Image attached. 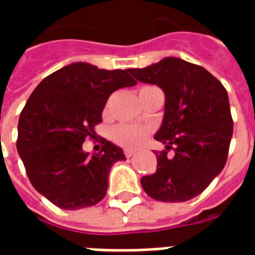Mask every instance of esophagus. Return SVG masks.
I'll use <instances>...</instances> for the list:
<instances>
[{"instance_id":"esophagus-1","label":"esophagus","mask_w":255,"mask_h":255,"mask_svg":"<svg viewBox=\"0 0 255 255\" xmlns=\"http://www.w3.org/2000/svg\"><path fill=\"white\" fill-rule=\"evenodd\" d=\"M133 154H135V151H132V150H124V155H126L127 158L132 157Z\"/></svg>"}]
</instances>
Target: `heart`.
<instances>
[{"instance_id": "obj_1", "label": "heart", "mask_w": 255, "mask_h": 255, "mask_svg": "<svg viewBox=\"0 0 255 255\" xmlns=\"http://www.w3.org/2000/svg\"><path fill=\"white\" fill-rule=\"evenodd\" d=\"M149 89V87H143ZM150 129L147 127H139V126H127L120 124L112 129L111 138L119 146L126 149H136L147 139Z\"/></svg>"}]
</instances>
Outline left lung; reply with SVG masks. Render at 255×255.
<instances>
[{
	"label": "left lung",
	"instance_id": "obj_1",
	"mask_svg": "<svg viewBox=\"0 0 255 255\" xmlns=\"http://www.w3.org/2000/svg\"><path fill=\"white\" fill-rule=\"evenodd\" d=\"M128 72L165 93V115L154 139L166 144L157 171L140 179L144 192L161 202H186L223 171L234 132L230 100L220 80L203 67L166 57ZM173 148V157L167 155Z\"/></svg>",
	"mask_w": 255,
	"mask_h": 255
}]
</instances>
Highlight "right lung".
<instances>
[{
	"label": "right lung",
	"instance_id": "right-lung-1",
	"mask_svg": "<svg viewBox=\"0 0 255 255\" xmlns=\"http://www.w3.org/2000/svg\"><path fill=\"white\" fill-rule=\"evenodd\" d=\"M128 69H100L73 63L42 80L20 113L16 147L36 191L56 206L76 210L97 205L108 190V175L123 150L102 139L89 157L82 144L95 138V126L112 93L135 86Z\"/></svg>",
	"mask_w": 255,
	"mask_h": 255
}]
</instances>
